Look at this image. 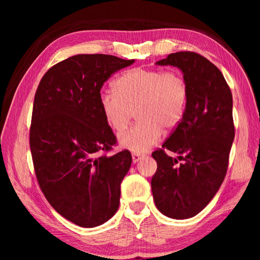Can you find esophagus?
<instances>
[{"instance_id":"34e87169","label":"esophagus","mask_w":260,"mask_h":260,"mask_svg":"<svg viewBox=\"0 0 260 260\" xmlns=\"http://www.w3.org/2000/svg\"><path fill=\"white\" fill-rule=\"evenodd\" d=\"M142 158H143V156L140 155V153H133V155H132V160H133L134 164H136V162L140 161L141 159H142Z\"/></svg>"}]
</instances>
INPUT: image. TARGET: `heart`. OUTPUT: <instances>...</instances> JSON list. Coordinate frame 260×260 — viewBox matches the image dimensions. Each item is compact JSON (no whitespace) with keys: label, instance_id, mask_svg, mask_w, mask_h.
I'll return each instance as SVG.
<instances>
[{"label":"heart","instance_id":"1","mask_svg":"<svg viewBox=\"0 0 260 260\" xmlns=\"http://www.w3.org/2000/svg\"><path fill=\"white\" fill-rule=\"evenodd\" d=\"M100 93V108L107 124L120 133L136 111L138 124L118 138L120 146L143 153L159 142L162 128L174 129L186 112L188 86L182 74L169 70L133 69Z\"/></svg>","mask_w":260,"mask_h":260}]
</instances>
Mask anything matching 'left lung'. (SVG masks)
Listing matches in <instances>:
<instances>
[{
  "instance_id": "left-lung-1",
  "label": "left lung",
  "mask_w": 260,
  "mask_h": 260,
  "mask_svg": "<svg viewBox=\"0 0 260 260\" xmlns=\"http://www.w3.org/2000/svg\"><path fill=\"white\" fill-rule=\"evenodd\" d=\"M156 65H171L182 72L188 102L181 122L162 149L152 152L157 161L151 179L153 200L166 217L192 218L210 203L225 179L235 136L232 91L220 70L196 52H174ZM165 150L178 157L167 156Z\"/></svg>"
}]
</instances>
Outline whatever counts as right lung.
Masks as SVG:
<instances>
[{"label":"right lung","mask_w":260,"mask_h":260,"mask_svg":"<svg viewBox=\"0 0 260 260\" xmlns=\"http://www.w3.org/2000/svg\"><path fill=\"white\" fill-rule=\"evenodd\" d=\"M133 63L111 55H74L48 70L35 93L29 131L35 174L52 208L80 227L102 225L119 208L132 156L127 150L100 156L116 143L100 93L111 74Z\"/></svg>","instance_id":"1"}]
</instances>
